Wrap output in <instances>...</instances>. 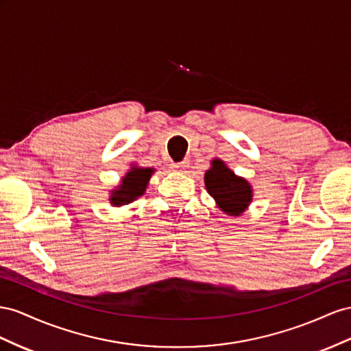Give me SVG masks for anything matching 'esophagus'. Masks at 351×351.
I'll list each match as a JSON object with an SVG mask.
<instances>
[{
  "instance_id": "1",
  "label": "esophagus",
  "mask_w": 351,
  "mask_h": 351,
  "mask_svg": "<svg viewBox=\"0 0 351 351\" xmlns=\"http://www.w3.org/2000/svg\"><path fill=\"white\" fill-rule=\"evenodd\" d=\"M170 167L176 170V172H182V170H185L188 167V162L186 160H182V162H179V163H172L170 165Z\"/></svg>"
}]
</instances>
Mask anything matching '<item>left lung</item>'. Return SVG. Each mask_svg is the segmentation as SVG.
<instances>
[{"label":"left lung","instance_id":"8db88e82","mask_svg":"<svg viewBox=\"0 0 351 351\" xmlns=\"http://www.w3.org/2000/svg\"><path fill=\"white\" fill-rule=\"evenodd\" d=\"M204 173V185L217 208L228 216H241L253 202V186L245 178L235 175L223 160L213 158Z\"/></svg>","mask_w":351,"mask_h":351}]
</instances>
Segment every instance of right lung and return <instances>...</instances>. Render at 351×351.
Here are the masks:
<instances>
[{
  "label": "right lung",
  "mask_w": 351,
  "mask_h": 351,
  "mask_svg": "<svg viewBox=\"0 0 351 351\" xmlns=\"http://www.w3.org/2000/svg\"><path fill=\"white\" fill-rule=\"evenodd\" d=\"M154 172V167H141L132 163L131 169L120 179V184L110 191V204L113 207H122L144 195L149 178Z\"/></svg>",
  "instance_id": "right-lung-1"
}]
</instances>
